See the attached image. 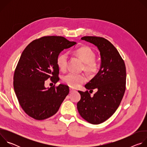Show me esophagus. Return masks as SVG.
<instances>
[{"label":"esophagus","mask_w":147,"mask_h":147,"mask_svg":"<svg viewBox=\"0 0 147 147\" xmlns=\"http://www.w3.org/2000/svg\"><path fill=\"white\" fill-rule=\"evenodd\" d=\"M69 90H70V92H73L74 91H76V90H74L73 88H70Z\"/></svg>","instance_id":"obj_1"}]
</instances>
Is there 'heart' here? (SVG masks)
<instances>
[{
  "label": "heart",
  "mask_w": 147,
  "mask_h": 147,
  "mask_svg": "<svg viewBox=\"0 0 147 147\" xmlns=\"http://www.w3.org/2000/svg\"><path fill=\"white\" fill-rule=\"evenodd\" d=\"M74 55L84 63V69L90 75L95 74L99 70V64L95 60V53L88 47H81L73 52ZM68 61V54L61 53L57 57L56 64L60 70L65 71L66 70ZM86 81L84 74L69 73L63 77V81L70 87L76 88Z\"/></svg>",
  "instance_id": "obj_1"
}]
</instances>
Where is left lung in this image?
<instances>
[{
    "instance_id": "left-lung-1",
    "label": "left lung",
    "mask_w": 147,
    "mask_h": 147,
    "mask_svg": "<svg viewBox=\"0 0 147 147\" xmlns=\"http://www.w3.org/2000/svg\"><path fill=\"white\" fill-rule=\"evenodd\" d=\"M81 39L98 48L101 63L98 73L85 86L90 92L94 89L97 92L91 97L88 91H78L81 99L77 109L84 119L99 124L112 116L120 105L125 90V66L116 48L107 39L89 36Z\"/></svg>"
}]
</instances>
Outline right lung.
I'll return each mask as SVG.
<instances>
[{
    "mask_svg": "<svg viewBox=\"0 0 147 147\" xmlns=\"http://www.w3.org/2000/svg\"><path fill=\"white\" fill-rule=\"evenodd\" d=\"M77 43L63 36H47L35 39L27 45L16 68L13 86L24 111L38 120L54 115L69 93V88L59 84L47 88L49 78L56 84L59 78L56 59L60 53Z\"/></svg>",
    "mask_w": 147,
    "mask_h": 147,
    "instance_id": "right-lung-1",
    "label": "right lung"
}]
</instances>
